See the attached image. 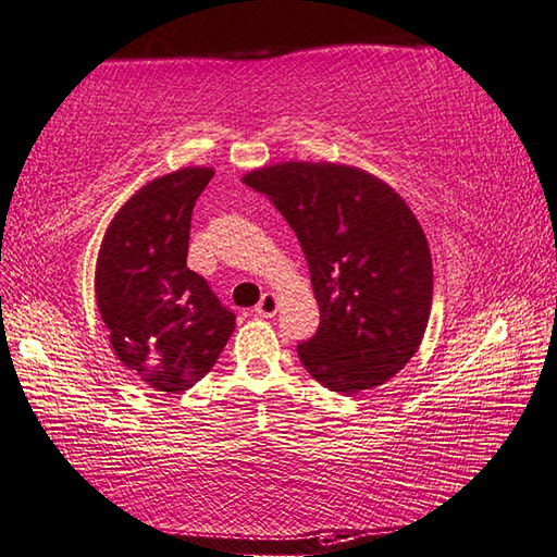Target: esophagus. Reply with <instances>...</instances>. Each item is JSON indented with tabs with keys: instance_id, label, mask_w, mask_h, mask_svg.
Returning a JSON list of instances; mask_svg holds the SVG:
<instances>
[{
	"instance_id": "esophagus-1",
	"label": "esophagus",
	"mask_w": 557,
	"mask_h": 557,
	"mask_svg": "<svg viewBox=\"0 0 557 557\" xmlns=\"http://www.w3.org/2000/svg\"><path fill=\"white\" fill-rule=\"evenodd\" d=\"M256 313L263 315V319H270V315L277 313V297L272 292H265L260 301L256 304Z\"/></svg>"
}]
</instances>
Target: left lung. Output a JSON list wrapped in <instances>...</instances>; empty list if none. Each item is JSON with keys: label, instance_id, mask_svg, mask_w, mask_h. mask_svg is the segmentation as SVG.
I'll list each match as a JSON object with an SVG mask.
<instances>
[{"label": "left lung", "instance_id": "8db88e82", "mask_svg": "<svg viewBox=\"0 0 557 557\" xmlns=\"http://www.w3.org/2000/svg\"><path fill=\"white\" fill-rule=\"evenodd\" d=\"M244 183L275 205L307 258L321 309L319 331L297 345L307 372L343 396L398 374L432 307V258L410 207L343 163H275Z\"/></svg>", "mask_w": 557, "mask_h": 557}]
</instances>
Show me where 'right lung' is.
Wrapping results in <instances>:
<instances>
[{"mask_svg": "<svg viewBox=\"0 0 557 557\" xmlns=\"http://www.w3.org/2000/svg\"><path fill=\"white\" fill-rule=\"evenodd\" d=\"M212 169H181L129 198L106 232L96 301L123 367L161 394H181L210 372L236 315L185 265L195 200Z\"/></svg>", "mask_w": 557, "mask_h": 557, "instance_id": "add662e5", "label": "right lung"}]
</instances>
